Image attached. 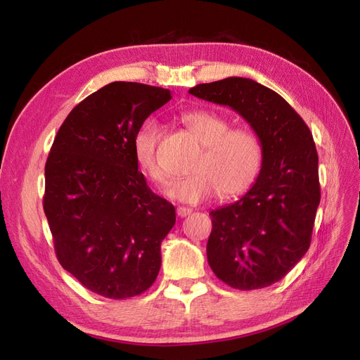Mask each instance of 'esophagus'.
<instances>
[{"label": "esophagus", "mask_w": 360, "mask_h": 360, "mask_svg": "<svg viewBox=\"0 0 360 360\" xmlns=\"http://www.w3.org/2000/svg\"><path fill=\"white\" fill-rule=\"evenodd\" d=\"M176 214H178V217H187V215L191 214V210L186 208V207H178Z\"/></svg>", "instance_id": "1"}]
</instances>
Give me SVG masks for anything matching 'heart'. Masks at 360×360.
I'll list each match as a JSON object with an SVG mask.
<instances>
[{
    "label": "heart",
    "instance_id": "heart-1",
    "mask_svg": "<svg viewBox=\"0 0 360 360\" xmlns=\"http://www.w3.org/2000/svg\"><path fill=\"white\" fill-rule=\"evenodd\" d=\"M184 125L203 146L191 164V174L174 181L166 196L182 203H199L219 193L221 199L238 196L252 187L262 167L264 150L253 131L232 128L229 120L208 110H193L182 115ZM161 128L146 122L132 140V153L143 174L166 184L167 174L158 157Z\"/></svg>",
    "mask_w": 360,
    "mask_h": 360
}]
</instances>
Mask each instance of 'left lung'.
I'll use <instances>...</instances> for the list:
<instances>
[{
	"mask_svg": "<svg viewBox=\"0 0 360 360\" xmlns=\"http://www.w3.org/2000/svg\"><path fill=\"white\" fill-rule=\"evenodd\" d=\"M188 91L237 111L261 140L264 160L253 187L210 212L207 256L214 274L232 288H265L288 274L311 245L321 199L312 132L279 94L250 78L229 77Z\"/></svg>",
	"mask_w": 360,
	"mask_h": 360,
	"instance_id": "left-lung-1",
	"label": "left lung"
}]
</instances>
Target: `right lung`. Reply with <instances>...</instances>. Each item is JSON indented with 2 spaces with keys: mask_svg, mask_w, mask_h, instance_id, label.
<instances>
[{
  "mask_svg": "<svg viewBox=\"0 0 360 360\" xmlns=\"http://www.w3.org/2000/svg\"><path fill=\"white\" fill-rule=\"evenodd\" d=\"M170 90L115 81L72 110L45 164L44 211L57 259L107 299L145 292L161 266L174 207L146 184L132 153L136 132Z\"/></svg>",
  "mask_w": 360,
  "mask_h": 360,
  "instance_id": "add662e5",
  "label": "right lung"
}]
</instances>
